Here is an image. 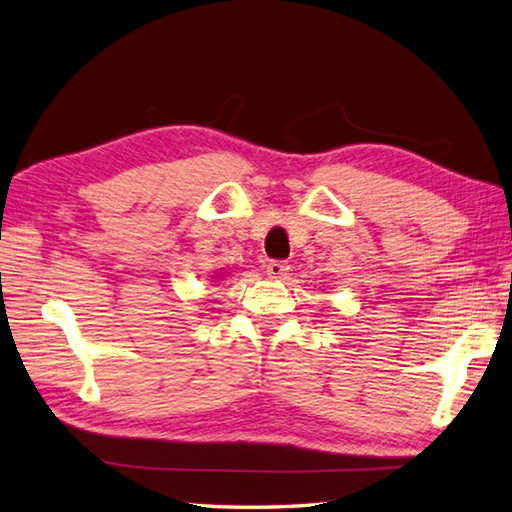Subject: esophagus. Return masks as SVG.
I'll use <instances>...</instances> for the list:
<instances>
[{
	"mask_svg": "<svg viewBox=\"0 0 512 512\" xmlns=\"http://www.w3.org/2000/svg\"><path fill=\"white\" fill-rule=\"evenodd\" d=\"M266 273H268V277H270V279L281 281V279H286V277H288V273H290V266H288L286 262H270V264L266 266Z\"/></svg>",
	"mask_w": 512,
	"mask_h": 512,
	"instance_id": "obj_1",
	"label": "esophagus"
}]
</instances>
